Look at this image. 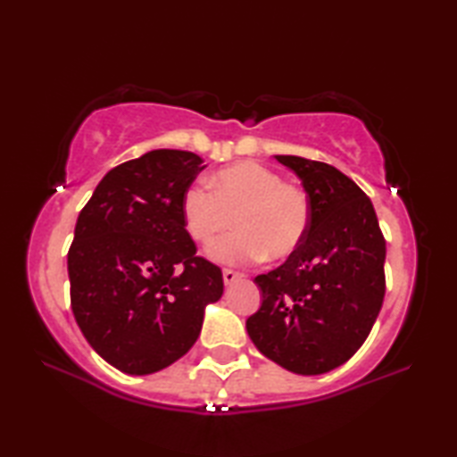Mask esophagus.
Here are the masks:
<instances>
[{
  "label": "esophagus",
  "mask_w": 457,
  "mask_h": 457,
  "mask_svg": "<svg viewBox=\"0 0 457 457\" xmlns=\"http://www.w3.org/2000/svg\"><path fill=\"white\" fill-rule=\"evenodd\" d=\"M242 276H244V274L236 272V270H229V268L223 270V282H226V284H234V282L239 280V278H242Z\"/></svg>",
  "instance_id": "1"
}]
</instances>
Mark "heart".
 Masks as SVG:
<instances>
[{
    "instance_id": "obj_1",
    "label": "heart",
    "mask_w": 457,
    "mask_h": 457,
    "mask_svg": "<svg viewBox=\"0 0 457 457\" xmlns=\"http://www.w3.org/2000/svg\"><path fill=\"white\" fill-rule=\"evenodd\" d=\"M205 185H191L183 195V221L199 244H212L237 226V234L215 244L220 262L284 260L303 245L311 229L312 204L296 183L256 161L220 169Z\"/></svg>"
}]
</instances>
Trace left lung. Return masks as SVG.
<instances>
[{"label":"left lung","instance_id":"left-lung-1","mask_svg":"<svg viewBox=\"0 0 457 457\" xmlns=\"http://www.w3.org/2000/svg\"><path fill=\"white\" fill-rule=\"evenodd\" d=\"M312 204L303 245L280 268L256 276L262 306L245 320L262 354L298 375H320L365 343L385 298V237L375 207L337 167L276 154Z\"/></svg>","mask_w":457,"mask_h":457}]
</instances>
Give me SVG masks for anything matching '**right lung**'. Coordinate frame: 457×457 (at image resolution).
<instances>
[{
	"instance_id": "obj_1",
	"label": "right lung",
	"mask_w": 457,
	"mask_h": 457,
	"mask_svg": "<svg viewBox=\"0 0 457 457\" xmlns=\"http://www.w3.org/2000/svg\"><path fill=\"white\" fill-rule=\"evenodd\" d=\"M189 151L157 149L108 171L76 221L71 304L84 338L112 367L149 375L187 353L221 270L197 256L183 195L204 171Z\"/></svg>"
}]
</instances>
